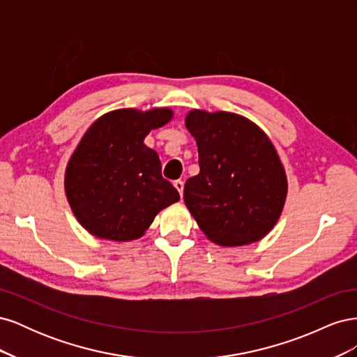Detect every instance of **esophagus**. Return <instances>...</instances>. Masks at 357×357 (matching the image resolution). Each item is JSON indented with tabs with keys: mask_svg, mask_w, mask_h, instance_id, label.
Returning a JSON list of instances; mask_svg holds the SVG:
<instances>
[{
	"mask_svg": "<svg viewBox=\"0 0 357 357\" xmlns=\"http://www.w3.org/2000/svg\"><path fill=\"white\" fill-rule=\"evenodd\" d=\"M174 188L178 190V193L183 197V189H185V183H183L181 180H176L174 181Z\"/></svg>",
	"mask_w": 357,
	"mask_h": 357,
	"instance_id": "obj_1",
	"label": "esophagus"
}]
</instances>
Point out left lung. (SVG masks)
Instances as JSON below:
<instances>
[{"instance_id": "8db88e82", "label": "left lung", "mask_w": 357, "mask_h": 357, "mask_svg": "<svg viewBox=\"0 0 357 357\" xmlns=\"http://www.w3.org/2000/svg\"><path fill=\"white\" fill-rule=\"evenodd\" d=\"M186 128L195 137L199 174L188 178L185 204L215 244L259 241L274 228L287 195V178L273 143L248 119L193 110Z\"/></svg>"}]
</instances>
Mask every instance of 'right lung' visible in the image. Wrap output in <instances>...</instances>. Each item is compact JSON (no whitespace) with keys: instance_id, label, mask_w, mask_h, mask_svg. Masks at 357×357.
<instances>
[{"instance_id":"1","label":"right lung","mask_w":357,"mask_h":357,"mask_svg":"<svg viewBox=\"0 0 357 357\" xmlns=\"http://www.w3.org/2000/svg\"><path fill=\"white\" fill-rule=\"evenodd\" d=\"M171 117L169 109H121L86 131L67 165L66 193L74 215L92 235L137 240L160 210L180 199L162 177L158 153L144 144L146 135Z\"/></svg>"}]
</instances>
